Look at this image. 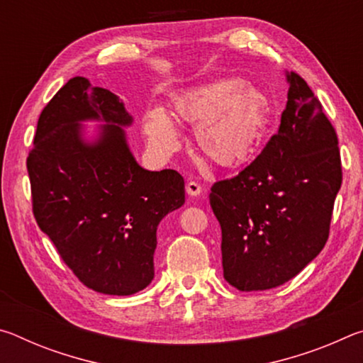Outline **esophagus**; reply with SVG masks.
<instances>
[{
	"label": "esophagus",
	"instance_id": "esophagus-1",
	"mask_svg": "<svg viewBox=\"0 0 363 363\" xmlns=\"http://www.w3.org/2000/svg\"><path fill=\"white\" fill-rule=\"evenodd\" d=\"M186 192L190 196H199L201 194V186H200L199 182H195V181H189L186 184Z\"/></svg>",
	"mask_w": 363,
	"mask_h": 363
}]
</instances>
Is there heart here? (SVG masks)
Segmentation results:
<instances>
[{
    "mask_svg": "<svg viewBox=\"0 0 363 363\" xmlns=\"http://www.w3.org/2000/svg\"><path fill=\"white\" fill-rule=\"evenodd\" d=\"M171 108L177 121L195 126L196 149L225 169L240 168L256 157L272 118L267 94L240 78H220L182 91ZM143 130L158 152L171 153L179 144L176 125L160 108L145 113Z\"/></svg>",
    "mask_w": 363,
    "mask_h": 363,
    "instance_id": "heart-1",
    "label": "heart"
}]
</instances>
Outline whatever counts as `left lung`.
Returning <instances> with one entry per match:
<instances>
[{
	"label": "left lung",
	"instance_id": "left-lung-1",
	"mask_svg": "<svg viewBox=\"0 0 363 363\" xmlns=\"http://www.w3.org/2000/svg\"><path fill=\"white\" fill-rule=\"evenodd\" d=\"M277 134L230 179L213 184L224 279L240 291L270 290L298 275L328 240L342 182L333 125L298 73Z\"/></svg>",
	"mask_w": 363,
	"mask_h": 363
}]
</instances>
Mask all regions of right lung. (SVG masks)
<instances>
[{
  "mask_svg": "<svg viewBox=\"0 0 363 363\" xmlns=\"http://www.w3.org/2000/svg\"><path fill=\"white\" fill-rule=\"evenodd\" d=\"M84 119L108 123L93 143L81 136ZM131 123L113 93L75 77L43 108L27 158L40 229L83 285L115 296L153 280L157 227L186 201L177 171L134 160L121 128Z\"/></svg>",
  "mask_w": 363,
  "mask_h": 363,
  "instance_id": "obj_1",
  "label": "right lung"
}]
</instances>
